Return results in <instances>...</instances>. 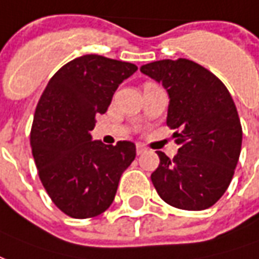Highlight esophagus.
<instances>
[{"instance_id":"obj_1","label":"esophagus","mask_w":259,"mask_h":259,"mask_svg":"<svg viewBox=\"0 0 259 259\" xmlns=\"http://www.w3.org/2000/svg\"><path fill=\"white\" fill-rule=\"evenodd\" d=\"M148 150V148L143 145V143H137V153L138 154H142V153H145Z\"/></svg>"}]
</instances>
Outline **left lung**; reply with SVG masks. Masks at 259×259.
I'll return each mask as SVG.
<instances>
[{"instance_id": "left-lung-1", "label": "left lung", "mask_w": 259, "mask_h": 259, "mask_svg": "<svg viewBox=\"0 0 259 259\" xmlns=\"http://www.w3.org/2000/svg\"><path fill=\"white\" fill-rule=\"evenodd\" d=\"M168 94L167 125L179 132L174 158L157 152L152 174L158 196L181 209L200 211L225 193L239 161L240 120L229 91L211 71L188 59H164L141 67Z\"/></svg>"}]
</instances>
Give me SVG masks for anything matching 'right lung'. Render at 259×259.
<instances>
[{
	"label": "right lung",
	"instance_id": "obj_1",
	"mask_svg": "<svg viewBox=\"0 0 259 259\" xmlns=\"http://www.w3.org/2000/svg\"><path fill=\"white\" fill-rule=\"evenodd\" d=\"M138 67L99 55L75 58L59 69L41 95L30 135L41 182L55 205L71 218H91L114 200L135 145L94 141L96 114L106 113L114 92Z\"/></svg>",
	"mask_w": 259,
	"mask_h": 259
}]
</instances>
